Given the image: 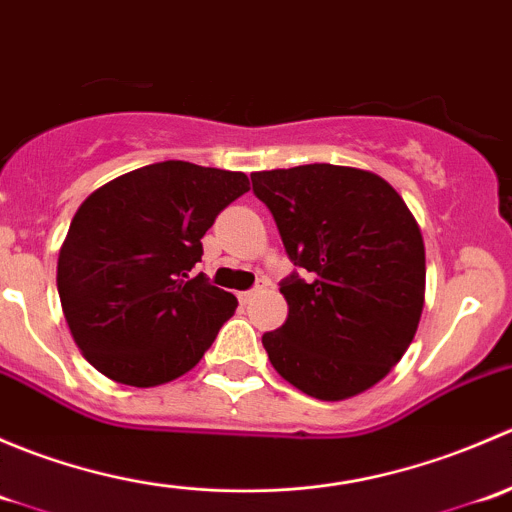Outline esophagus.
<instances>
[{
    "mask_svg": "<svg viewBox=\"0 0 512 512\" xmlns=\"http://www.w3.org/2000/svg\"><path fill=\"white\" fill-rule=\"evenodd\" d=\"M265 287H267V282L260 280L252 289H247V292H240V299H242V302H250L252 297H257L260 292H265Z\"/></svg>",
    "mask_w": 512,
    "mask_h": 512,
    "instance_id": "34e87169",
    "label": "esophagus"
}]
</instances>
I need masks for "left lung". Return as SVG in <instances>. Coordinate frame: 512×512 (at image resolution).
Wrapping results in <instances>:
<instances>
[{"instance_id": "left-lung-1", "label": "left lung", "mask_w": 512, "mask_h": 512, "mask_svg": "<svg viewBox=\"0 0 512 512\" xmlns=\"http://www.w3.org/2000/svg\"><path fill=\"white\" fill-rule=\"evenodd\" d=\"M294 270L287 322L262 337L282 379L342 401L406 354L421 319L426 252L414 215L379 175L312 163L252 173Z\"/></svg>"}]
</instances>
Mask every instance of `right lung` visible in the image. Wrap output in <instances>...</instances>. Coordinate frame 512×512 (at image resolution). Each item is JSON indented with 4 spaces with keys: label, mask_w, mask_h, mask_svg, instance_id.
<instances>
[{
    "label": "right lung",
    "mask_w": 512,
    "mask_h": 512,
    "mask_svg": "<svg viewBox=\"0 0 512 512\" xmlns=\"http://www.w3.org/2000/svg\"><path fill=\"white\" fill-rule=\"evenodd\" d=\"M247 190L245 173L163 160L81 203L61 245L56 287L71 337L94 369L148 389L203 359L237 299L190 272L220 210Z\"/></svg>",
    "instance_id": "right-lung-1"
}]
</instances>
